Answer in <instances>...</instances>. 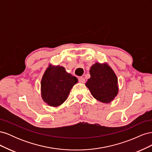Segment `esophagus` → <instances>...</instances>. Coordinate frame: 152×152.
Here are the masks:
<instances>
[{
    "label": "esophagus",
    "mask_w": 152,
    "mask_h": 152,
    "mask_svg": "<svg viewBox=\"0 0 152 152\" xmlns=\"http://www.w3.org/2000/svg\"><path fill=\"white\" fill-rule=\"evenodd\" d=\"M79 81L80 83H83V84L85 83V82H86L84 78H83V77H79Z\"/></svg>",
    "instance_id": "34e87169"
}]
</instances>
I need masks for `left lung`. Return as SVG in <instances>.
<instances>
[{"label": "left lung", "mask_w": 152, "mask_h": 152, "mask_svg": "<svg viewBox=\"0 0 152 152\" xmlns=\"http://www.w3.org/2000/svg\"><path fill=\"white\" fill-rule=\"evenodd\" d=\"M90 79L86 83L92 96L100 102L109 103L118 93V79L107 63H96L91 66Z\"/></svg>", "instance_id": "left-lung-1"}]
</instances>
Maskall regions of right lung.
<instances>
[{"label":"right lung","instance_id":"add662e5","mask_svg":"<svg viewBox=\"0 0 152 152\" xmlns=\"http://www.w3.org/2000/svg\"><path fill=\"white\" fill-rule=\"evenodd\" d=\"M78 79L66 72L59 65L50 64L45 70L41 80V96L50 107L61 105L68 98V94Z\"/></svg>","mask_w":152,"mask_h":152}]
</instances>
